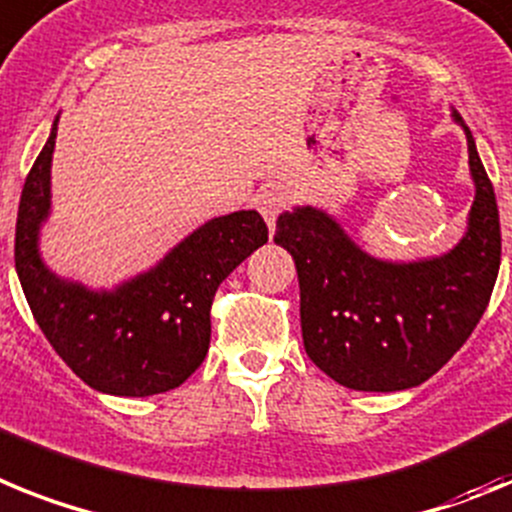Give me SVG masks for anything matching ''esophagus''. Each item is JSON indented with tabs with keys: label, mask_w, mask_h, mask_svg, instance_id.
<instances>
[{
	"label": "esophagus",
	"mask_w": 512,
	"mask_h": 512,
	"mask_svg": "<svg viewBox=\"0 0 512 512\" xmlns=\"http://www.w3.org/2000/svg\"><path fill=\"white\" fill-rule=\"evenodd\" d=\"M255 206L257 211L262 213V219H265L268 229L273 231L275 221H278V216H281L283 208H286V195L278 188H262L260 193L255 195Z\"/></svg>",
	"instance_id": "esophagus-1"
}]
</instances>
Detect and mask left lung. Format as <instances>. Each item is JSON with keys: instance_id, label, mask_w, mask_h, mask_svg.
Masks as SVG:
<instances>
[{"instance_id": "left-lung-1", "label": "left lung", "mask_w": 512, "mask_h": 512, "mask_svg": "<svg viewBox=\"0 0 512 512\" xmlns=\"http://www.w3.org/2000/svg\"><path fill=\"white\" fill-rule=\"evenodd\" d=\"M474 203L464 237L420 260H381L355 244L330 213L283 211L275 244L299 273L306 355L355 391H402L441 371L469 340L490 304L500 270V213L464 118Z\"/></svg>"}]
</instances>
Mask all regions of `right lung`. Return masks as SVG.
<instances>
[{"instance_id": "right-lung-1", "label": "right lung", "mask_w": 512, "mask_h": 512, "mask_svg": "<svg viewBox=\"0 0 512 512\" xmlns=\"http://www.w3.org/2000/svg\"><path fill=\"white\" fill-rule=\"evenodd\" d=\"M56 131L59 115L17 211L15 268L35 322L66 366L102 394L151 397L175 389L206 358L216 288L268 242V226L257 211L216 216L115 288L61 278L41 255Z\"/></svg>"}]
</instances>
